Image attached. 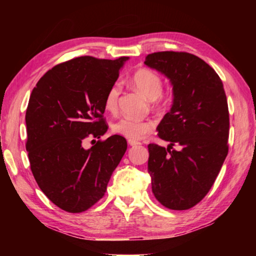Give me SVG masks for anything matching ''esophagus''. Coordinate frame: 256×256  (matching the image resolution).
I'll return each mask as SVG.
<instances>
[{
    "label": "esophagus",
    "mask_w": 256,
    "mask_h": 256,
    "mask_svg": "<svg viewBox=\"0 0 256 256\" xmlns=\"http://www.w3.org/2000/svg\"><path fill=\"white\" fill-rule=\"evenodd\" d=\"M128 144L131 146H140L141 144V142L136 141V140H128Z\"/></svg>",
    "instance_id": "esophagus-1"
}]
</instances>
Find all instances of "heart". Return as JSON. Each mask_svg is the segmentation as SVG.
<instances>
[{
    "label": "heart",
    "instance_id": "1",
    "mask_svg": "<svg viewBox=\"0 0 256 256\" xmlns=\"http://www.w3.org/2000/svg\"><path fill=\"white\" fill-rule=\"evenodd\" d=\"M132 86L149 99H158L160 104L167 100L162 94V79L157 72L149 68H140L134 71L130 76ZM120 94V84H112L104 99L105 110L110 112H115L118 108V99ZM154 123L150 120H138L134 118H122L112 125V132L122 136L128 140H140L146 133L151 132Z\"/></svg>",
    "mask_w": 256,
    "mask_h": 256
}]
</instances>
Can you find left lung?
Returning <instances> with one entry per match:
<instances>
[{
	"label": "left lung",
	"instance_id": "8db88e82",
	"mask_svg": "<svg viewBox=\"0 0 256 256\" xmlns=\"http://www.w3.org/2000/svg\"><path fill=\"white\" fill-rule=\"evenodd\" d=\"M146 66L170 80L174 100L159 123L168 148L148 146L154 198L172 210L198 204L214 185L228 154L229 112L222 81L209 64L186 52L146 55ZM176 144L180 150L172 149Z\"/></svg>",
	"mask_w": 256,
	"mask_h": 256
}]
</instances>
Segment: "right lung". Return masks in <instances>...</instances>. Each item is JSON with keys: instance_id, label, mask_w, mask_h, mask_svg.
<instances>
[{"instance_id": "right-lung-1", "label": "right lung", "mask_w": 256, "mask_h": 256, "mask_svg": "<svg viewBox=\"0 0 256 256\" xmlns=\"http://www.w3.org/2000/svg\"><path fill=\"white\" fill-rule=\"evenodd\" d=\"M128 58L80 56L55 66L30 94L26 112L30 170L40 188L60 209L79 214L105 196L107 184L126 151V140L100 138L108 125L104 99Z\"/></svg>"}]
</instances>
